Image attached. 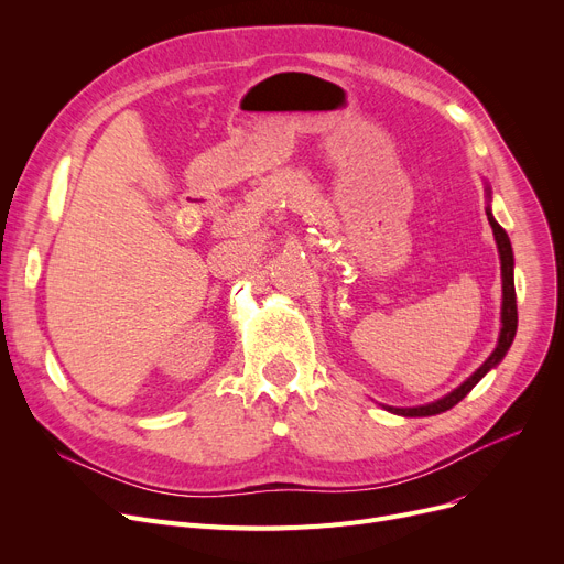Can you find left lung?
<instances>
[{
  "label": "left lung",
  "instance_id": "1",
  "mask_svg": "<svg viewBox=\"0 0 564 564\" xmlns=\"http://www.w3.org/2000/svg\"><path fill=\"white\" fill-rule=\"evenodd\" d=\"M487 219L494 228V237H496V245H498V253H500V272H502V313H500V319H502V329H500V336H498V345L496 349L491 351V357L473 372L459 389H455L453 393H448L446 398H441L436 402H430V404H423V406H409V409H398V406H389V411L398 413V416H409V419H416V416H434V413H441V411H448L453 409L459 400H464L470 389L476 387V383L494 368L500 364V359L506 357L512 340H514V334H517V292H514V256H512V245H510V237L508 232L500 228V224L491 217V213L487 210Z\"/></svg>",
  "mask_w": 564,
  "mask_h": 564
}]
</instances>
